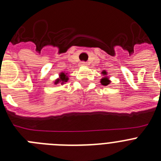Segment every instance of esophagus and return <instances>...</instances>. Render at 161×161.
Wrapping results in <instances>:
<instances>
[{"label": "esophagus", "mask_w": 161, "mask_h": 161, "mask_svg": "<svg viewBox=\"0 0 161 161\" xmlns=\"http://www.w3.org/2000/svg\"><path fill=\"white\" fill-rule=\"evenodd\" d=\"M88 64L86 63V62H81V63H80V66H81V67H86V66Z\"/></svg>", "instance_id": "esophagus-1"}]
</instances>
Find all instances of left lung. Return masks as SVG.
Instances as JSON below:
<instances>
[{"label": "left lung", "instance_id": "8db88e82", "mask_svg": "<svg viewBox=\"0 0 161 161\" xmlns=\"http://www.w3.org/2000/svg\"><path fill=\"white\" fill-rule=\"evenodd\" d=\"M102 74L103 75H108L107 74V71H103L102 72ZM110 80L108 79V77H106V76H103V78H102L101 79V84L103 85V86H108V85H109L110 84Z\"/></svg>", "mask_w": 161, "mask_h": 161}]
</instances>
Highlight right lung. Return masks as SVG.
Instances as JSON below:
<instances>
[{"label": "right lung", "mask_w": 161, "mask_h": 161, "mask_svg": "<svg viewBox=\"0 0 161 161\" xmlns=\"http://www.w3.org/2000/svg\"><path fill=\"white\" fill-rule=\"evenodd\" d=\"M68 80V77H67V73H64V72H61L59 74V78H58L57 80H55V81H54V85H57L58 83H61L62 85L65 82H67Z\"/></svg>", "instance_id": "1"}]
</instances>
